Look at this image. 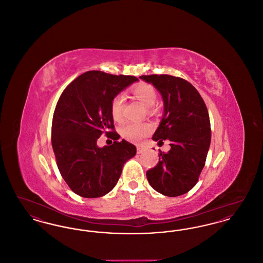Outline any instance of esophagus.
Returning a JSON list of instances; mask_svg holds the SVG:
<instances>
[{
  "label": "esophagus",
  "instance_id": "esophagus-1",
  "mask_svg": "<svg viewBox=\"0 0 263 263\" xmlns=\"http://www.w3.org/2000/svg\"><path fill=\"white\" fill-rule=\"evenodd\" d=\"M145 148L143 146H137V153L138 154H142L143 152H145Z\"/></svg>",
  "mask_w": 263,
  "mask_h": 263
}]
</instances>
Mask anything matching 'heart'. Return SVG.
Returning <instances> with one entry per match:
<instances>
[{
	"label": "heart",
	"instance_id": "1",
	"mask_svg": "<svg viewBox=\"0 0 263 263\" xmlns=\"http://www.w3.org/2000/svg\"><path fill=\"white\" fill-rule=\"evenodd\" d=\"M133 96L140 100L144 105L152 106L157 100V92L155 88L149 84L141 83L131 89ZM123 107H124V97L117 95L111 101V114L115 121H121L123 118ZM152 132V127L146 123H127L121 128L122 136L131 142H141Z\"/></svg>",
	"mask_w": 263,
	"mask_h": 263
}]
</instances>
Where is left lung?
<instances>
[{"instance_id": "obj_1", "label": "left lung", "mask_w": 263, "mask_h": 263, "mask_svg": "<svg viewBox=\"0 0 263 263\" xmlns=\"http://www.w3.org/2000/svg\"><path fill=\"white\" fill-rule=\"evenodd\" d=\"M162 95L163 116L153 140L170 141L171 150L159 154V163L147 172L156 191L175 197L195 186L211 142L209 113L200 93L189 82L171 75L141 76Z\"/></svg>"}]
</instances>
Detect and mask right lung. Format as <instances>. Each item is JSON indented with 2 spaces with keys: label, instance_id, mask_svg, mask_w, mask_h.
Instances as JSON below:
<instances>
[{
  "label": "right lung",
  "instance_id": "obj_1",
  "mask_svg": "<svg viewBox=\"0 0 263 263\" xmlns=\"http://www.w3.org/2000/svg\"><path fill=\"white\" fill-rule=\"evenodd\" d=\"M139 81L133 76L88 71L64 89L55 107L51 142L57 166L68 186L85 198L107 194L116 185L124 163L136 147L114 131L111 101L121 90ZM102 133L115 140L100 148Z\"/></svg>",
  "mask_w": 263,
  "mask_h": 263
}]
</instances>
